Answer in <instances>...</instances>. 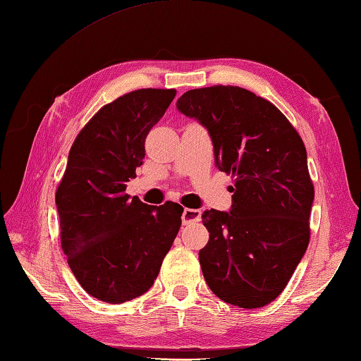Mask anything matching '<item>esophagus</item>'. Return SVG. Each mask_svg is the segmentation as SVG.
Listing matches in <instances>:
<instances>
[{"mask_svg":"<svg viewBox=\"0 0 361 361\" xmlns=\"http://www.w3.org/2000/svg\"><path fill=\"white\" fill-rule=\"evenodd\" d=\"M200 217H202L200 209H189V208L183 211V216H181L183 224H185V225L192 224V221H198V220H200Z\"/></svg>","mask_w":361,"mask_h":361,"instance_id":"obj_1","label":"esophagus"}]
</instances>
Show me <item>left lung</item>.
<instances>
[{
    "label": "left lung",
    "instance_id": "1",
    "mask_svg": "<svg viewBox=\"0 0 361 361\" xmlns=\"http://www.w3.org/2000/svg\"><path fill=\"white\" fill-rule=\"evenodd\" d=\"M176 109L208 130L219 171L235 176L231 211L203 214L204 281L221 301L264 307L286 288L310 240L315 190L305 145L271 102L240 87L189 90Z\"/></svg>",
    "mask_w": 361,
    "mask_h": 361
}]
</instances>
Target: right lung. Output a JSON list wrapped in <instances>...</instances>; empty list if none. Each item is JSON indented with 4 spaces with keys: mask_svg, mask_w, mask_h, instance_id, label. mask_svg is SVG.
Here are the masks:
<instances>
[{
    "mask_svg": "<svg viewBox=\"0 0 361 361\" xmlns=\"http://www.w3.org/2000/svg\"><path fill=\"white\" fill-rule=\"evenodd\" d=\"M175 90L142 88L104 105L75 137L56 192L60 240L82 288L121 304L144 295L181 226L183 208L126 194L145 157V137Z\"/></svg>",
    "mask_w": 361,
    "mask_h": 361,
    "instance_id": "obj_1",
    "label": "right lung"
}]
</instances>
